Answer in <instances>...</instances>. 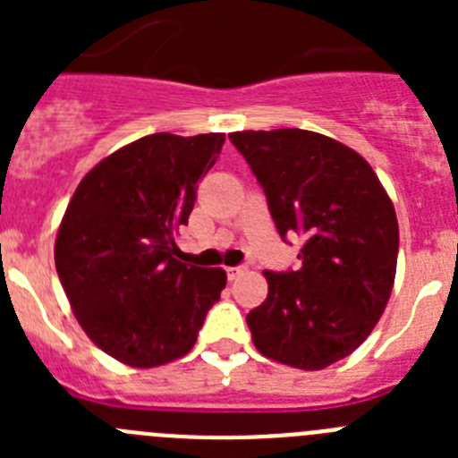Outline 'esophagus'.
I'll return each mask as SVG.
<instances>
[{"instance_id": "34e87169", "label": "esophagus", "mask_w": 458, "mask_h": 458, "mask_svg": "<svg viewBox=\"0 0 458 458\" xmlns=\"http://www.w3.org/2000/svg\"><path fill=\"white\" fill-rule=\"evenodd\" d=\"M242 270H245V266H229V268H226V277L236 279L238 275H242Z\"/></svg>"}]
</instances>
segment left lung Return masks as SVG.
I'll return each instance as SVG.
<instances>
[{
    "instance_id": "left-lung-1",
    "label": "left lung",
    "mask_w": 458,
    "mask_h": 458,
    "mask_svg": "<svg viewBox=\"0 0 458 458\" xmlns=\"http://www.w3.org/2000/svg\"><path fill=\"white\" fill-rule=\"evenodd\" d=\"M264 188L282 238H302L301 268L266 270L268 298L248 314L259 353L326 369L369 337L390 301L399 225L365 157L301 128L229 135Z\"/></svg>"
}]
</instances>
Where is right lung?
<instances>
[{
  "mask_svg": "<svg viewBox=\"0 0 458 458\" xmlns=\"http://www.w3.org/2000/svg\"><path fill=\"white\" fill-rule=\"evenodd\" d=\"M222 144V132L141 137L100 160L68 204L56 273L89 339L123 365L183 358L220 301L225 270L183 264L174 232Z\"/></svg>",
  "mask_w": 458,
  "mask_h": 458,
  "instance_id": "add662e5",
  "label": "right lung"
}]
</instances>
